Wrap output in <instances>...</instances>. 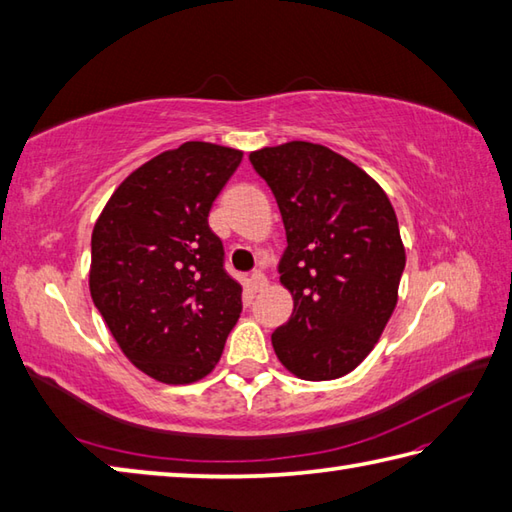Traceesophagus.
I'll use <instances>...</instances> for the list:
<instances>
[{
    "instance_id": "34e87169",
    "label": "esophagus",
    "mask_w": 512,
    "mask_h": 512,
    "mask_svg": "<svg viewBox=\"0 0 512 512\" xmlns=\"http://www.w3.org/2000/svg\"><path fill=\"white\" fill-rule=\"evenodd\" d=\"M250 282H253L255 290H264L268 286V279H266V275L262 273V270H255V273L250 275Z\"/></svg>"
}]
</instances>
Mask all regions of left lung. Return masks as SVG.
Returning a JSON list of instances; mask_svg holds the SVG:
<instances>
[{
	"label": "left lung",
	"mask_w": 512,
	"mask_h": 512,
	"mask_svg": "<svg viewBox=\"0 0 512 512\" xmlns=\"http://www.w3.org/2000/svg\"><path fill=\"white\" fill-rule=\"evenodd\" d=\"M286 228L279 282L293 315L273 333L290 373L308 382L348 375L368 357L397 306L406 250L388 195L322 144L288 142L250 153Z\"/></svg>",
	"instance_id": "1"
}]
</instances>
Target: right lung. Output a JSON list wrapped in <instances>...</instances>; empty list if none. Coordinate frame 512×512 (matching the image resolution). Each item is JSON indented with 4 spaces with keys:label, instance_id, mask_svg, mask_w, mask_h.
<instances>
[{
    "label": "right lung",
    "instance_id": "add662e5",
    "mask_svg": "<svg viewBox=\"0 0 512 512\" xmlns=\"http://www.w3.org/2000/svg\"><path fill=\"white\" fill-rule=\"evenodd\" d=\"M242 157L208 142L164 150L117 186L95 222L90 297L122 353L162 384L206 377L242 313V286L208 226Z\"/></svg>",
    "mask_w": 512,
    "mask_h": 512
}]
</instances>
